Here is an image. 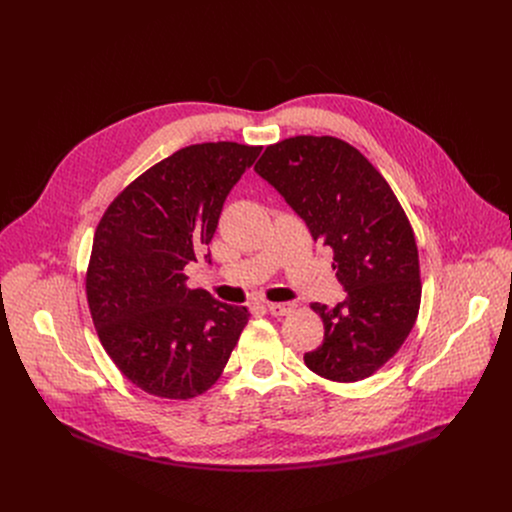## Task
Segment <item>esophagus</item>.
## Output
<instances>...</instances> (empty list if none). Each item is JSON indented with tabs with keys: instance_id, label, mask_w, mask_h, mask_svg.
Masks as SVG:
<instances>
[{
	"instance_id": "esophagus-1",
	"label": "esophagus",
	"mask_w": 512,
	"mask_h": 512,
	"mask_svg": "<svg viewBox=\"0 0 512 512\" xmlns=\"http://www.w3.org/2000/svg\"><path fill=\"white\" fill-rule=\"evenodd\" d=\"M267 312L271 316H287L289 312H294V304H267Z\"/></svg>"
}]
</instances>
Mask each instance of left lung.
I'll return each mask as SVG.
<instances>
[{
	"label": "left lung",
	"instance_id": "8db88e82",
	"mask_svg": "<svg viewBox=\"0 0 512 512\" xmlns=\"http://www.w3.org/2000/svg\"><path fill=\"white\" fill-rule=\"evenodd\" d=\"M255 172L334 251L346 289L334 308L312 304L324 342L304 354L306 367L336 383L375 375L407 340L421 304L419 253L401 202L367 158L332 135L267 145Z\"/></svg>",
	"mask_w": 512,
	"mask_h": 512
}]
</instances>
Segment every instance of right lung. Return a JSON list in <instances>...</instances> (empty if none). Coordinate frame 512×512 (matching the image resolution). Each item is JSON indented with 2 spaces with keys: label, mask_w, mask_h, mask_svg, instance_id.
Listing matches in <instances>:
<instances>
[{
  "label": "right lung",
  "mask_w": 512,
  "mask_h": 512,
  "mask_svg": "<svg viewBox=\"0 0 512 512\" xmlns=\"http://www.w3.org/2000/svg\"><path fill=\"white\" fill-rule=\"evenodd\" d=\"M261 145L196 143L127 184L95 231L85 289L97 336L141 391L186 401L223 375L247 308L186 285L231 188ZM210 263V255H204Z\"/></svg>",
  "instance_id": "1"
}]
</instances>
